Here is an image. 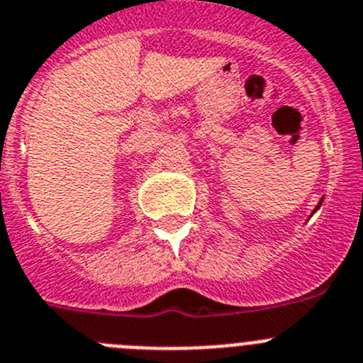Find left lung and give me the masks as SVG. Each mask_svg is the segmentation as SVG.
I'll list each match as a JSON object with an SVG mask.
<instances>
[{"label":"left lung","instance_id":"8db88e82","mask_svg":"<svg viewBox=\"0 0 363 363\" xmlns=\"http://www.w3.org/2000/svg\"><path fill=\"white\" fill-rule=\"evenodd\" d=\"M323 201H324V197H323V199H320V202H319V204H317V208H315V209H313V213H315V211H317V209H319V208H320V206H323ZM313 213H311V215H313Z\"/></svg>","mask_w":363,"mask_h":363}]
</instances>
